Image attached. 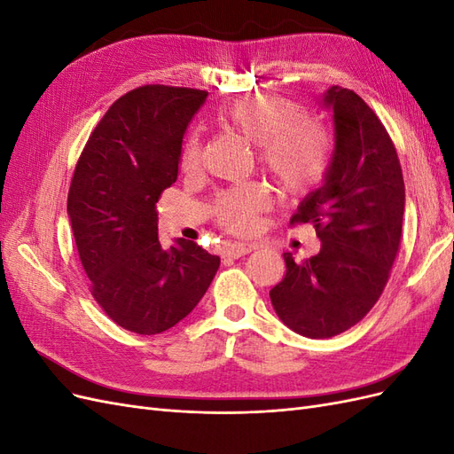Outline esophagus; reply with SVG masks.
Wrapping results in <instances>:
<instances>
[{"label": "esophagus", "mask_w": 454, "mask_h": 454, "mask_svg": "<svg viewBox=\"0 0 454 454\" xmlns=\"http://www.w3.org/2000/svg\"><path fill=\"white\" fill-rule=\"evenodd\" d=\"M252 250H255L254 244H242V242H235V244H229L225 248V257H231V259H239L246 254H250Z\"/></svg>", "instance_id": "esophagus-1"}]
</instances>
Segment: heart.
<instances>
[{"mask_svg": "<svg viewBox=\"0 0 454 454\" xmlns=\"http://www.w3.org/2000/svg\"><path fill=\"white\" fill-rule=\"evenodd\" d=\"M223 125L257 144V159L286 195H307L327 174L333 140L320 121L305 117L297 102L274 92H255L232 98L219 107ZM200 164V138L187 136L182 168L191 172ZM269 206V193L257 184H240L223 191L214 204L217 222L231 232H250L257 214Z\"/></svg>", "mask_w": 454, "mask_h": 454, "instance_id": "b5f03b06", "label": "heart"}]
</instances>
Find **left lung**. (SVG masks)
<instances>
[{
    "label": "left lung",
    "instance_id": "1",
    "mask_svg": "<svg viewBox=\"0 0 454 454\" xmlns=\"http://www.w3.org/2000/svg\"><path fill=\"white\" fill-rule=\"evenodd\" d=\"M335 151L324 185L299 204L290 225L312 223L320 252L301 261L284 254L286 277L270 290L278 318L295 333L327 339L373 309L400 250L403 174L394 142L358 94L332 87Z\"/></svg>",
    "mask_w": 454,
    "mask_h": 454
}]
</instances>
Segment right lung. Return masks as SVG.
Segmentation results:
<instances>
[{
  "instance_id": "obj_1",
  "label": "right lung",
  "mask_w": 454,
  "mask_h": 454,
  "mask_svg": "<svg viewBox=\"0 0 454 454\" xmlns=\"http://www.w3.org/2000/svg\"><path fill=\"white\" fill-rule=\"evenodd\" d=\"M208 92L144 85L121 96L90 132L67 193L90 294L117 325L162 333L197 307L219 257L199 244L162 248L157 202L177 180L187 125Z\"/></svg>"
}]
</instances>
